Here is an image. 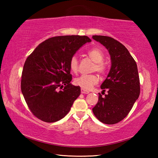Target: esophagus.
Wrapping results in <instances>:
<instances>
[{
    "mask_svg": "<svg viewBox=\"0 0 158 158\" xmlns=\"http://www.w3.org/2000/svg\"><path fill=\"white\" fill-rule=\"evenodd\" d=\"M81 93H83V94H88V93H89V90L84 89H81Z\"/></svg>",
    "mask_w": 158,
    "mask_h": 158,
    "instance_id": "obj_1",
    "label": "esophagus"
}]
</instances>
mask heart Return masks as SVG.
<instances>
[{"instance_id":"1","label":"heart","mask_w":158,"mask_h":158,"mask_svg":"<svg viewBox=\"0 0 158 158\" xmlns=\"http://www.w3.org/2000/svg\"><path fill=\"white\" fill-rule=\"evenodd\" d=\"M87 55L93 62L95 65L93 70L98 71L101 74L105 73L106 67L102 63L104 59V53L100 49L93 48L87 52ZM69 68L73 73H77L79 69L78 59L76 56H73L69 60ZM74 84L80 86L82 89H89L93 85L97 84L99 81V77L97 74H84L74 79Z\"/></svg>"}]
</instances>
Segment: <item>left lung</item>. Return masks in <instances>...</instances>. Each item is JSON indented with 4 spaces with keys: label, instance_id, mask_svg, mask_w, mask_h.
Wrapping results in <instances>:
<instances>
[{
    "label": "left lung",
    "instance_id": "obj_1",
    "mask_svg": "<svg viewBox=\"0 0 158 158\" xmlns=\"http://www.w3.org/2000/svg\"><path fill=\"white\" fill-rule=\"evenodd\" d=\"M108 50L111 66L101 89L107 94H99L98 102L93 108L95 117L105 124L113 125L122 121L132 109L140 94L137 65L127 48L112 37L93 35Z\"/></svg>",
    "mask_w": 158,
    "mask_h": 158
}]
</instances>
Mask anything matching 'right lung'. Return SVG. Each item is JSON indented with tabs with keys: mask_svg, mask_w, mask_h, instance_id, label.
Wrapping results in <instances>:
<instances>
[{
	"mask_svg": "<svg viewBox=\"0 0 158 158\" xmlns=\"http://www.w3.org/2000/svg\"><path fill=\"white\" fill-rule=\"evenodd\" d=\"M90 42L91 40L85 35L51 37L27 58L21 89L29 109L37 118L56 122L70 110L81 89L70 84L69 60L80 47Z\"/></svg>",
	"mask_w": 158,
	"mask_h": 158,
	"instance_id": "obj_1",
	"label": "right lung"
}]
</instances>
